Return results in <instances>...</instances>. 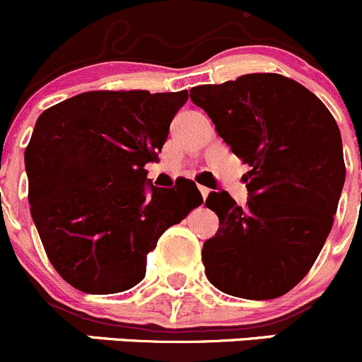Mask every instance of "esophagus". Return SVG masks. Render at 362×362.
<instances>
[{
    "mask_svg": "<svg viewBox=\"0 0 362 362\" xmlns=\"http://www.w3.org/2000/svg\"><path fill=\"white\" fill-rule=\"evenodd\" d=\"M198 189H199V192H202L203 199H206V198H208V194H210V189L204 187V185H198Z\"/></svg>",
    "mask_w": 362,
    "mask_h": 362,
    "instance_id": "esophagus-1",
    "label": "esophagus"
}]
</instances>
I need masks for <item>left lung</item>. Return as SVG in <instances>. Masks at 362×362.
Segmentation results:
<instances>
[{"instance_id": "left-lung-1", "label": "left lung", "mask_w": 362, "mask_h": 362, "mask_svg": "<svg viewBox=\"0 0 362 362\" xmlns=\"http://www.w3.org/2000/svg\"><path fill=\"white\" fill-rule=\"evenodd\" d=\"M191 100L250 166L245 208L226 191L208 194L218 231L203 245L204 273L236 298L284 296L310 272L333 228L345 184L337 120L315 94L279 73L192 87Z\"/></svg>"}]
</instances>
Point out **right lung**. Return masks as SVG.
Masks as SVG:
<instances>
[{
    "mask_svg": "<svg viewBox=\"0 0 362 362\" xmlns=\"http://www.w3.org/2000/svg\"><path fill=\"white\" fill-rule=\"evenodd\" d=\"M187 93L90 90L47 108L25 147L31 217L50 264L75 289L113 294L141 282L147 254L203 203L194 182L151 185Z\"/></svg>",
    "mask_w": 362,
    "mask_h": 362,
    "instance_id": "right-lung-1",
    "label": "right lung"
}]
</instances>
